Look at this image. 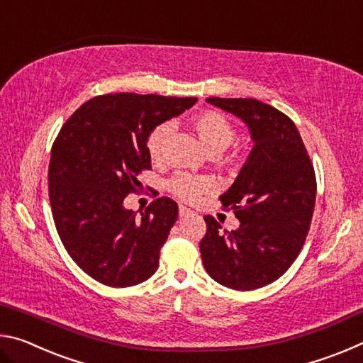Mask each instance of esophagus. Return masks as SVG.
I'll list each match as a JSON object with an SVG mask.
<instances>
[{
    "instance_id": "esophagus-1",
    "label": "esophagus",
    "mask_w": 363,
    "mask_h": 363,
    "mask_svg": "<svg viewBox=\"0 0 363 363\" xmlns=\"http://www.w3.org/2000/svg\"><path fill=\"white\" fill-rule=\"evenodd\" d=\"M194 211L190 210V208H186V206H179V216L184 218V216H189V214H192Z\"/></svg>"
}]
</instances>
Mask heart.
I'll list each match as a JSON object with an SVG mask.
<instances>
[{
	"mask_svg": "<svg viewBox=\"0 0 363 363\" xmlns=\"http://www.w3.org/2000/svg\"><path fill=\"white\" fill-rule=\"evenodd\" d=\"M189 125L210 155L223 153L235 139V130H233L232 123L225 115L216 112V110H205V112L195 113L189 120ZM169 134V123H162V125L153 128L149 136H147V152H149V157L153 163L162 162L164 144H167ZM237 160L238 158L235 155H230L220 158V162L227 167H235ZM168 189L177 199L184 201H195L200 195L211 192L214 189V181L208 176H190L179 173L168 182Z\"/></svg>",
	"mask_w": 363,
	"mask_h": 363,
	"instance_id": "1",
	"label": "heart"
}]
</instances>
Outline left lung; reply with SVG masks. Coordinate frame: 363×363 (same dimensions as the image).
Returning a JSON list of instances; mask_svg holds the SVG:
<instances>
[{
    "instance_id": "obj_1",
    "label": "left lung",
    "mask_w": 363,
    "mask_h": 363,
    "mask_svg": "<svg viewBox=\"0 0 363 363\" xmlns=\"http://www.w3.org/2000/svg\"><path fill=\"white\" fill-rule=\"evenodd\" d=\"M206 102L238 116L255 145L235 182L220 195L240 227L223 230L205 216L201 261L218 284L256 290L280 279L303 248L315 206L314 167L296 126L280 110L256 99Z\"/></svg>"
}]
</instances>
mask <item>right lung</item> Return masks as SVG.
I'll return each instance as SVG.
<instances>
[{
    "label": "right lung",
    "mask_w": 363,
    "mask_h": 363,
    "mask_svg": "<svg viewBox=\"0 0 363 363\" xmlns=\"http://www.w3.org/2000/svg\"><path fill=\"white\" fill-rule=\"evenodd\" d=\"M196 97L116 93L84 102L60 128L49 162V201L67 253L107 286L143 284L177 219V203L160 196L140 213L123 200L150 169L147 136Z\"/></svg>",
    "instance_id": "add662e5"
}]
</instances>
